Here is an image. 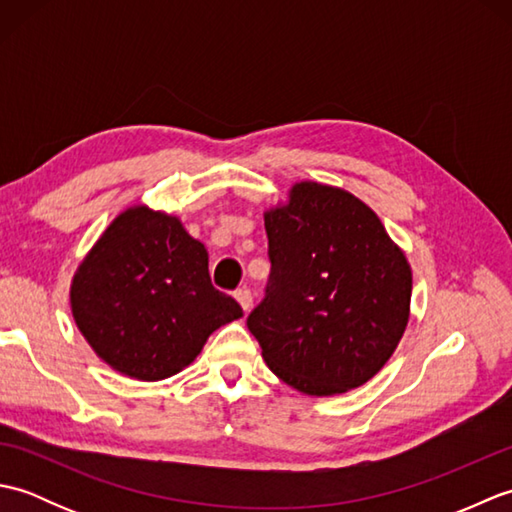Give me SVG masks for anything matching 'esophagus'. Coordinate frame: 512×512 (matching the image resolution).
Listing matches in <instances>:
<instances>
[{
	"label": "esophagus",
	"instance_id": "esophagus-1",
	"mask_svg": "<svg viewBox=\"0 0 512 512\" xmlns=\"http://www.w3.org/2000/svg\"><path fill=\"white\" fill-rule=\"evenodd\" d=\"M235 299L239 301V306H242L244 312H248L250 308H253V295H250L248 288H239L235 290Z\"/></svg>",
	"mask_w": 512,
	"mask_h": 512
}]
</instances>
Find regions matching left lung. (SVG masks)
Masks as SVG:
<instances>
[{"instance_id":"1","label":"left lung","mask_w":512,"mask_h":512,"mask_svg":"<svg viewBox=\"0 0 512 512\" xmlns=\"http://www.w3.org/2000/svg\"><path fill=\"white\" fill-rule=\"evenodd\" d=\"M264 224L270 277L246 325L270 372L308 396L361 387L407 328L405 253L365 202L319 182H297Z\"/></svg>"}]
</instances>
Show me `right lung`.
<instances>
[{"label": "right lung", "instance_id": "add662e5", "mask_svg": "<svg viewBox=\"0 0 512 512\" xmlns=\"http://www.w3.org/2000/svg\"><path fill=\"white\" fill-rule=\"evenodd\" d=\"M72 317L103 361L129 378L187 367L239 303L211 284L209 253L178 217L132 206L76 268Z\"/></svg>", "mask_w": 512, "mask_h": 512}]
</instances>
